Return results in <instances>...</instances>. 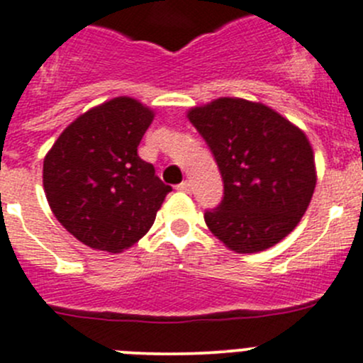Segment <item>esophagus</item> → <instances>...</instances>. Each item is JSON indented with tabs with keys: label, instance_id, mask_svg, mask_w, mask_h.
<instances>
[{
	"label": "esophagus",
	"instance_id": "esophagus-1",
	"mask_svg": "<svg viewBox=\"0 0 363 363\" xmlns=\"http://www.w3.org/2000/svg\"><path fill=\"white\" fill-rule=\"evenodd\" d=\"M177 189H179V191L189 193V191H191V184H189V181H182L181 184H177Z\"/></svg>",
	"mask_w": 363,
	"mask_h": 363
}]
</instances>
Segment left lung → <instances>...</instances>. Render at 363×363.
Masks as SVG:
<instances>
[{"label":"left lung","mask_w":363,"mask_h":363,"mask_svg":"<svg viewBox=\"0 0 363 363\" xmlns=\"http://www.w3.org/2000/svg\"><path fill=\"white\" fill-rule=\"evenodd\" d=\"M188 118L223 179L220 206L203 214L209 230L238 253L282 241L314 195V152L305 133L275 110L238 97L191 108Z\"/></svg>","instance_id":"left-lung-1"}]
</instances>
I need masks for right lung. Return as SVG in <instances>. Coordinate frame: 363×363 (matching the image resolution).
I'll return each instance as SVG.
<instances>
[{
	"label": "right lung",
	"instance_id": "1",
	"mask_svg": "<svg viewBox=\"0 0 363 363\" xmlns=\"http://www.w3.org/2000/svg\"><path fill=\"white\" fill-rule=\"evenodd\" d=\"M152 118L136 99L115 97L79 115L45 154V199L83 245L121 253L152 227L172 191L138 156Z\"/></svg>",
	"mask_w": 363,
	"mask_h": 363
}]
</instances>
